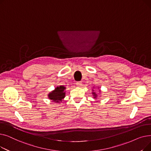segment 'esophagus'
Here are the masks:
<instances>
[{"instance_id":"1","label":"esophagus","mask_w":151,"mask_h":151,"mask_svg":"<svg viewBox=\"0 0 151 151\" xmlns=\"http://www.w3.org/2000/svg\"><path fill=\"white\" fill-rule=\"evenodd\" d=\"M82 83L81 82V81H78V82H77L76 83V85L78 86V87H81V86H82Z\"/></svg>"}]
</instances>
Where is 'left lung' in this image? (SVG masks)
<instances>
[{
	"label": "left lung",
	"instance_id": "1",
	"mask_svg": "<svg viewBox=\"0 0 151 151\" xmlns=\"http://www.w3.org/2000/svg\"><path fill=\"white\" fill-rule=\"evenodd\" d=\"M94 89H95V88L94 87H93V89H92V96H93V98L94 99H97V96H98V95L96 93V92H95V91H94ZM97 89H99V88H98ZM101 91L100 90H99V92H100Z\"/></svg>",
	"mask_w": 151,
	"mask_h": 151
}]
</instances>
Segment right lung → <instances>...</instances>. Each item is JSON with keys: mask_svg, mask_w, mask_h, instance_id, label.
Segmentation results:
<instances>
[{"mask_svg": "<svg viewBox=\"0 0 151 151\" xmlns=\"http://www.w3.org/2000/svg\"><path fill=\"white\" fill-rule=\"evenodd\" d=\"M66 87L64 86H58L55 88L53 91L50 92L48 95H47V97L52 102L55 103H61L62 100L65 97V91Z\"/></svg>", "mask_w": 151, "mask_h": 151, "instance_id": "obj_1", "label": "right lung"}]
</instances>
